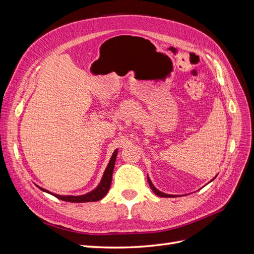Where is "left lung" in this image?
<instances>
[{
    "label": "left lung",
    "instance_id": "1",
    "mask_svg": "<svg viewBox=\"0 0 254 254\" xmlns=\"http://www.w3.org/2000/svg\"><path fill=\"white\" fill-rule=\"evenodd\" d=\"M216 178V176L214 177V179ZM214 179H212L211 181H213ZM147 180H148V183H149V187H150V189L153 190V193H155L156 195H158V196H160V197H165V198H167V197H176V195H170V194H165V193H162V191H160L159 190H157L156 188H155V186H153L152 184V182L150 181V179H149V177H147Z\"/></svg>",
    "mask_w": 254,
    "mask_h": 254
}]
</instances>
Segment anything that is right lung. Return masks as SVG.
Returning a JSON list of instances; mask_svg holds the SVG:
<instances>
[{
    "label": "right lung",
    "instance_id": "1",
    "mask_svg": "<svg viewBox=\"0 0 254 254\" xmlns=\"http://www.w3.org/2000/svg\"><path fill=\"white\" fill-rule=\"evenodd\" d=\"M117 156H118V149H115L113 155L109 161L108 165H107L105 173L103 175V178L99 182V184L97 186L96 189H94L93 190L89 191V193L84 194V195H80V196H64V195H57L49 191L48 190L42 189L40 187L39 188L41 190L45 191V193H49L53 196H55L56 198L60 199V200L64 201H67V202H92V201H98L101 200L102 198H104L106 196V194L108 193V190L110 189L111 186V181H112V174H113V168H114V164H115V160H117Z\"/></svg>",
    "mask_w": 254,
    "mask_h": 254
}]
</instances>
